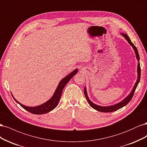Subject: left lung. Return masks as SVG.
Segmentation results:
<instances>
[{"label": "left lung", "mask_w": 147, "mask_h": 147, "mask_svg": "<svg viewBox=\"0 0 147 147\" xmlns=\"http://www.w3.org/2000/svg\"><path fill=\"white\" fill-rule=\"evenodd\" d=\"M120 34L122 35L125 38V39L128 42V43L130 44V45L132 47V48L134 49V52L136 53V58L138 61V65H137V80L136 82L135 83V84L134 87H133L132 90L131 91V92H130V94H129L126 97H125L123 100H121V102H118L117 104H115L114 105H110V106H100V105H96L95 104L93 103V102L90 99V98L88 97V94H87V91H86V86L84 87V95H85V97L86 98V100H88L89 104L90 105V106L92 108H93L94 109L99 111V112H114V111H117L118 109H121L122 107H123L124 106L126 105L129 102H130V100H131V99L132 98L133 95H134V92L136 90V89L138 85V84H139V82H140V57H139V53H138L137 51V48L135 47V45H134L132 43V42L131 41V40L129 38V37H128V35L126 34H124V33H120Z\"/></svg>", "instance_id": "1"}]
</instances>
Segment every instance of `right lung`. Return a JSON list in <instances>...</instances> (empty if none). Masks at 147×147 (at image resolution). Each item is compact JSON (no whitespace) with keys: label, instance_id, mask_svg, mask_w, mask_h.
Returning a JSON list of instances; mask_svg holds the SVG:
<instances>
[{"label":"right lung","instance_id":"obj_1","mask_svg":"<svg viewBox=\"0 0 147 147\" xmlns=\"http://www.w3.org/2000/svg\"><path fill=\"white\" fill-rule=\"evenodd\" d=\"M77 72H78V69H75L74 70L72 71V72L70 73L69 75H67L66 77H65L64 78L62 79L60 81V82L59 83L58 85H57L55 90V92H54L53 96L51 97V99H49L44 104L40 105L35 106V107L26 106L24 105L21 104L20 102H19L18 100H16L15 99V97H13V94H11V96H13V99L15 100V101L18 104H19L24 109L28 111V112H29L30 113H32L33 114H36V115H41V114L48 113L51 112V111L53 110L54 109H55L57 107V105H58L59 102L61 99L62 92H63L64 88L66 85V84L69 82L70 80L72 78Z\"/></svg>","mask_w":147,"mask_h":147}]
</instances>
